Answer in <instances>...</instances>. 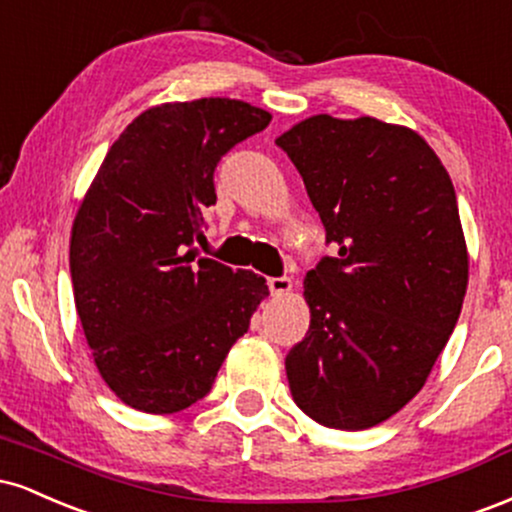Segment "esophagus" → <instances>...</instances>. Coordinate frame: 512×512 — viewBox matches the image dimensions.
I'll use <instances>...</instances> for the list:
<instances>
[{
  "label": "esophagus",
  "instance_id": "34e87169",
  "mask_svg": "<svg viewBox=\"0 0 512 512\" xmlns=\"http://www.w3.org/2000/svg\"><path fill=\"white\" fill-rule=\"evenodd\" d=\"M267 286L272 291V296H284V293L293 289L289 276H272V279H267Z\"/></svg>",
  "mask_w": 512,
  "mask_h": 512
}]
</instances>
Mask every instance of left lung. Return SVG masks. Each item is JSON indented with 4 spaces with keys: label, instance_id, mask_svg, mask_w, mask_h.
Returning <instances> with one entry per match:
<instances>
[{
    "label": "left lung",
    "instance_id": "left-lung-1",
    "mask_svg": "<svg viewBox=\"0 0 512 512\" xmlns=\"http://www.w3.org/2000/svg\"><path fill=\"white\" fill-rule=\"evenodd\" d=\"M337 255L305 274L310 330L286 356L293 402L363 431L426 383L469 279L452 180L414 129L315 115L276 139Z\"/></svg>",
    "mask_w": 512,
    "mask_h": 512
}]
</instances>
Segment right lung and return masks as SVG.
Wrapping results in <instances>:
<instances>
[{
    "label": "right lung",
    "mask_w": 512,
    "mask_h": 512,
    "mask_svg": "<svg viewBox=\"0 0 512 512\" xmlns=\"http://www.w3.org/2000/svg\"><path fill=\"white\" fill-rule=\"evenodd\" d=\"M272 115L231 98L163 103L110 146L72 226L74 303L98 373L122 402L173 414L202 399L267 284L197 257L214 170Z\"/></svg>",
    "instance_id": "obj_1"
}]
</instances>
